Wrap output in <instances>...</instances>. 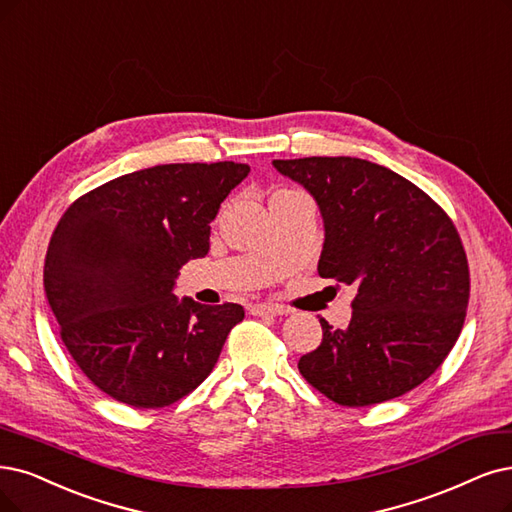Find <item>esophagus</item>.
I'll list each match as a JSON object with an SVG mask.
<instances>
[{
	"label": "esophagus",
	"mask_w": 512,
	"mask_h": 512,
	"mask_svg": "<svg viewBox=\"0 0 512 512\" xmlns=\"http://www.w3.org/2000/svg\"><path fill=\"white\" fill-rule=\"evenodd\" d=\"M249 312L255 316H282V314H289V308L278 306V304H253Z\"/></svg>",
	"instance_id": "obj_1"
}]
</instances>
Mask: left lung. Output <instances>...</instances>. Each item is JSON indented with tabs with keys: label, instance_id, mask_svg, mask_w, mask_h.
<instances>
[{
	"label": "left lung",
	"instance_id": "left-lung-1",
	"mask_svg": "<svg viewBox=\"0 0 512 512\" xmlns=\"http://www.w3.org/2000/svg\"><path fill=\"white\" fill-rule=\"evenodd\" d=\"M314 196L325 221L320 278L356 285L352 320L299 358V373L344 407L396 399L441 367L470 295L456 225L418 185L361 158L274 160Z\"/></svg>",
	"mask_w": 512,
	"mask_h": 512
}]
</instances>
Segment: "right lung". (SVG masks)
Instances as JSON below:
<instances>
[{"instance_id": "right-lung-1", "label": "right lung", "mask_w": 512, "mask_h": 512, "mask_svg": "<svg viewBox=\"0 0 512 512\" xmlns=\"http://www.w3.org/2000/svg\"><path fill=\"white\" fill-rule=\"evenodd\" d=\"M249 164H160L75 200L50 238L44 291L88 380L137 409L173 405L213 371L238 304L175 297L183 263L208 253L211 221Z\"/></svg>"}]
</instances>
